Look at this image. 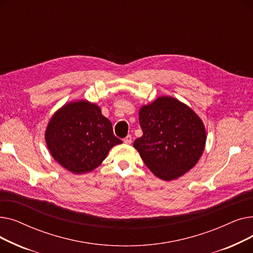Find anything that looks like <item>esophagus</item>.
Here are the masks:
<instances>
[{
  "instance_id": "esophagus-1",
  "label": "esophagus",
  "mask_w": 253,
  "mask_h": 253,
  "mask_svg": "<svg viewBox=\"0 0 253 253\" xmlns=\"http://www.w3.org/2000/svg\"><path fill=\"white\" fill-rule=\"evenodd\" d=\"M124 142L126 144H130L132 142V136L131 135H127L125 138H124Z\"/></svg>"
}]
</instances>
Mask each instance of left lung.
<instances>
[{
    "label": "left lung",
    "mask_w": 253,
    "mask_h": 253,
    "mask_svg": "<svg viewBox=\"0 0 253 253\" xmlns=\"http://www.w3.org/2000/svg\"><path fill=\"white\" fill-rule=\"evenodd\" d=\"M143 134L133 147L144 164L163 180H172L191 170L203 154L206 131L188 105L162 96L139 110Z\"/></svg>",
    "instance_id": "1"
}]
</instances>
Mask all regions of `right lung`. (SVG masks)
Here are the masks:
<instances>
[{
  "mask_svg": "<svg viewBox=\"0 0 253 253\" xmlns=\"http://www.w3.org/2000/svg\"><path fill=\"white\" fill-rule=\"evenodd\" d=\"M45 139L52 157L76 174L94 170L114 145L122 143L99 106L86 100L69 102L53 115Z\"/></svg>",
  "mask_w": 253,
  "mask_h": 253,
  "instance_id": "right-lung-1",
  "label": "right lung"
}]
</instances>
